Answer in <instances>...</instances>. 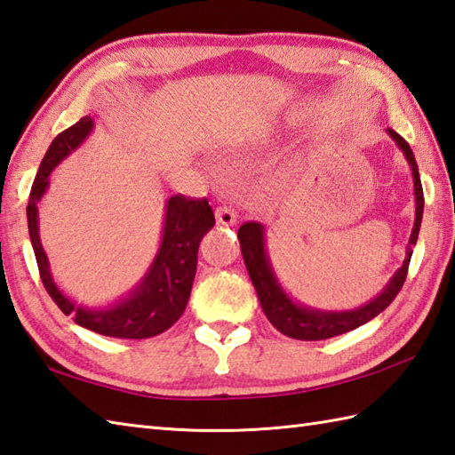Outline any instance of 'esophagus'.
Listing matches in <instances>:
<instances>
[{
    "label": "esophagus",
    "instance_id": "obj_1",
    "mask_svg": "<svg viewBox=\"0 0 455 455\" xmlns=\"http://www.w3.org/2000/svg\"><path fill=\"white\" fill-rule=\"evenodd\" d=\"M214 214H216V224H218V226L229 228V226H234L235 221H237L235 212L231 210V208H228V206H218Z\"/></svg>",
    "mask_w": 455,
    "mask_h": 455
}]
</instances>
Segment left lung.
I'll return each instance as SVG.
<instances>
[{
  "label": "left lung",
  "instance_id": "left-lung-1",
  "mask_svg": "<svg viewBox=\"0 0 455 455\" xmlns=\"http://www.w3.org/2000/svg\"><path fill=\"white\" fill-rule=\"evenodd\" d=\"M387 132L395 139L398 149L404 153L406 161H409L412 169L416 220H414L411 241H409V247H406V257L401 268L393 275V279L388 281L383 292L375 296L371 302L363 304L361 308L344 310V312H326V310L308 308V306H302V304H294L281 289V284L273 273V267H271V261H268V255L265 249L263 226L257 224V221H247V224L239 228L237 237H239L241 253H243L249 279H251L255 286L265 316L276 330L284 333V336L294 338V339H304V341H318V339L339 336V333L355 330L359 326H363V323H367L369 320L379 316V314H381L387 306L396 299V294L401 292L403 284L406 281V273H409L412 247L416 245V239H419V231L422 224L424 192L420 184L419 164L414 161V153L411 149V145L406 143L396 132H393V129H387Z\"/></svg>",
  "mask_w": 455,
  "mask_h": 455
}]
</instances>
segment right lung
<instances>
[{
    "instance_id": "1",
    "label": "right lung",
    "mask_w": 455,
    "mask_h": 455,
    "mask_svg": "<svg viewBox=\"0 0 455 455\" xmlns=\"http://www.w3.org/2000/svg\"><path fill=\"white\" fill-rule=\"evenodd\" d=\"M92 129H94V122L86 116L54 137L41 161L39 172L35 176L29 206H27V221H29V237L36 265H39L41 281L59 308L67 316H72L82 328L101 333V336L124 339L159 336L164 330H169L187 308L194 275H196L198 245L202 237L216 224L214 212L206 198H187L182 194L169 198L159 253L143 281L135 286V291L127 299L101 310H90L72 302L68 296L59 291L51 276L49 259H46L39 237L36 204L49 188V176L54 166L67 159L74 149H78Z\"/></svg>"
}]
</instances>
